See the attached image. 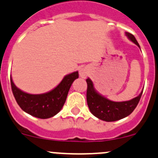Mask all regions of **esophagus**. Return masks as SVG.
<instances>
[{
    "mask_svg": "<svg viewBox=\"0 0 158 158\" xmlns=\"http://www.w3.org/2000/svg\"><path fill=\"white\" fill-rule=\"evenodd\" d=\"M88 74H89V72H88L86 68H82L80 70V72H79V75H80V76L82 78H85L88 76Z\"/></svg>",
    "mask_w": 158,
    "mask_h": 158,
    "instance_id": "1",
    "label": "esophagus"
}]
</instances>
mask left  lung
<instances>
[{"mask_svg": "<svg viewBox=\"0 0 158 158\" xmlns=\"http://www.w3.org/2000/svg\"><path fill=\"white\" fill-rule=\"evenodd\" d=\"M126 35L132 42L140 47L133 35L129 32H126ZM86 82H87L86 98L91 113L98 119L107 122L119 120L132 114V111L137 107L142 94V92L139 96L130 101L114 102L105 98L96 92L90 79H86Z\"/></svg>", "mask_w": 158, "mask_h": 158, "instance_id": "obj_1", "label": "left lung"}]
</instances>
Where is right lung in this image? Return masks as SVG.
<instances>
[{
	"mask_svg": "<svg viewBox=\"0 0 158 158\" xmlns=\"http://www.w3.org/2000/svg\"><path fill=\"white\" fill-rule=\"evenodd\" d=\"M77 78L78 72L67 75L55 89L41 94H30L19 90L13 83L11 76L10 84L13 96L23 110L33 117L48 119L54 117L62 109L71 85Z\"/></svg>",
	"mask_w": 158,
	"mask_h": 158,
	"instance_id": "obj_1",
	"label": "right lung"
}]
</instances>
